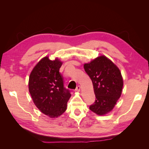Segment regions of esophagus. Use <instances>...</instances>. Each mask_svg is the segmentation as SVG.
Returning <instances> with one entry per match:
<instances>
[{
    "instance_id": "esophagus-1",
    "label": "esophagus",
    "mask_w": 149,
    "mask_h": 149,
    "mask_svg": "<svg viewBox=\"0 0 149 149\" xmlns=\"http://www.w3.org/2000/svg\"><path fill=\"white\" fill-rule=\"evenodd\" d=\"M80 89H81V86H78L76 87V88L75 89V91L79 92L80 91Z\"/></svg>"
}]
</instances>
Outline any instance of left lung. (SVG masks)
I'll return each instance as SVG.
<instances>
[{"instance_id":"left-lung-1","label":"left lung","mask_w":149,"mask_h":149,"mask_svg":"<svg viewBox=\"0 0 149 149\" xmlns=\"http://www.w3.org/2000/svg\"><path fill=\"white\" fill-rule=\"evenodd\" d=\"M93 84L96 100L89 109L97 115L109 112L120 97L123 79L119 69L105 56L84 65Z\"/></svg>"}]
</instances>
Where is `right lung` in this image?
<instances>
[{
	"label": "right lung",
	"mask_w": 149,
	"mask_h": 149,
	"mask_svg": "<svg viewBox=\"0 0 149 149\" xmlns=\"http://www.w3.org/2000/svg\"><path fill=\"white\" fill-rule=\"evenodd\" d=\"M61 65L62 62L58 58L52 61L45 56L34 67L29 77V92L34 104L42 113L51 118L63 113L71 97L59 72Z\"/></svg>",
	"instance_id": "right-lung-1"
}]
</instances>
